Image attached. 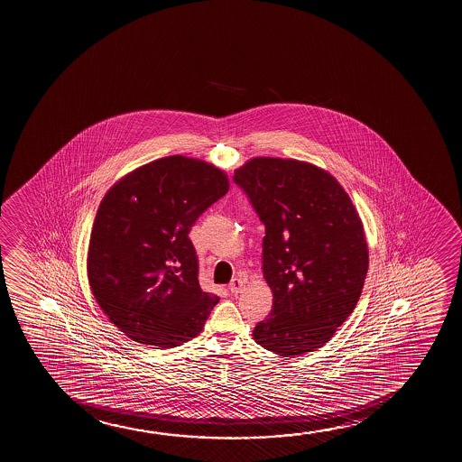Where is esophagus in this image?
I'll return each instance as SVG.
<instances>
[{
    "instance_id": "34e87169",
    "label": "esophagus",
    "mask_w": 462,
    "mask_h": 462,
    "mask_svg": "<svg viewBox=\"0 0 462 462\" xmlns=\"http://www.w3.org/2000/svg\"><path fill=\"white\" fill-rule=\"evenodd\" d=\"M245 285H246V279L240 276V278L232 279V282L228 284V291L232 293H240L245 289Z\"/></svg>"
}]
</instances>
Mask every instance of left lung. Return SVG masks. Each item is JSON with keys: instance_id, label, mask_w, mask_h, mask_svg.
Here are the masks:
<instances>
[{"instance_id": "1", "label": "left lung", "mask_w": 462, "mask_h": 462, "mask_svg": "<svg viewBox=\"0 0 462 462\" xmlns=\"http://www.w3.org/2000/svg\"><path fill=\"white\" fill-rule=\"evenodd\" d=\"M265 226L263 276L273 310L253 336L282 356L314 352L360 300L369 254L350 197L329 173L295 159L255 158L235 171Z\"/></svg>"}]
</instances>
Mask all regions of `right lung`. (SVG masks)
Here are the masks:
<instances>
[{
  "label": "right lung",
  "instance_id": "right-lung-1",
  "mask_svg": "<svg viewBox=\"0 0 462 462\" xmlns=\"http://www.w3.org/2000/svg\"><path fill=\"white\" fill-rule=\"evenodd\" d=\"M227 190L219 169L169 156L104 197L89 238V285L110 322L134 341L178 347L202 331L219 298L200 289L189 232Z\"/></svg>",
  "mask_w": 462,
  "mask_h": 462
}]
</instances>
